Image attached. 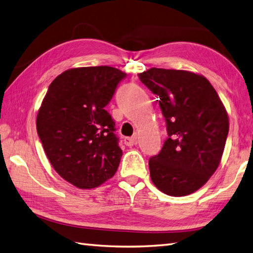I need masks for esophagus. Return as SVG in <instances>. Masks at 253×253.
<instances>
[{
    "label": "esophagus",
    "mask_w": 253,
    "mask_h": 253,
    "mask_svg": "<svg viewBox=\"0 0 253 253\" xmlns=\"http://www.w3.org/2000/svg\"><path fill=\"white\" fill-rule=\"evenodd\" d=\"M123 142L126 146H133L137 144V136H132V137H125L123 138Z\"/></svg>",
    "instance_id": "obj_1"
}]
</instances>
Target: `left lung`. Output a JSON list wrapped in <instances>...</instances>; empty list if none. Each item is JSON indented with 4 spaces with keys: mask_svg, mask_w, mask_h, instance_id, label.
Here are the masks:
<instances>
[{
    "mask_svg": "<svg viewBox=\"0 0 253 253\" xmlns=\"http://www.w3.org/2000/svg\"><path fill=\"white\" fill-rule=\"evenodd\" d=\"M139 80L156 94L168 138L149 159L151 181L169 196L193 194L217 169L228 134V116L204 76L186 70L150 68Z\"/></svg>",
    "mask_w": 253,
    "mask_h": 253,
    "instance_id": "left-lung-1",
    "label": "left lung"
}]
</instances>
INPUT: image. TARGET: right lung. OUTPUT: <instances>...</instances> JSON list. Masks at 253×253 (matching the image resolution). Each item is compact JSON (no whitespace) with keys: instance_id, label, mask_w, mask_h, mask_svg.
Returning <instances> with one entry per match:
<instances>
[{"instance_id":"right-lung-1","label":"right lung","mask_w":253,"mask_h":253,"mask_svg":"<svg viewBox=\"0 0 253 253\" xmlns=\"http://www.w3.org/2000/svg\"><path fill=\"white\" fill-rule=\"evenodd\" d=\"M126 77L114 67H82L49 84L37 116L38 134L55 171L77 187H97L119 167L122 150L105 107Z\"/></svg>"}]
</instances>
